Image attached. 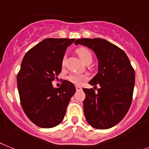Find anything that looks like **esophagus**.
<instances>
[{
    "instance_id": "obj_1",
    "label": "esophagus",
    "mask_w": 149,
    "mask_h": 149,
    "mask_svg": "<svg viewBox=\"0 0 149 149\" xmlns=\"http://www.w3.org/2000/svg\"><path fill=\"white\" fill-rule=\"evenodd\" d=\"M76 89H77V91H80V90H82V88H81L80 86H76Z\"/></svg>"
}]
</instances>
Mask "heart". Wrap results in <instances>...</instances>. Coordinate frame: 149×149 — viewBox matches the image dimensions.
Wrapping results in <instances>:
<instances>
[{"instance_id":"heart-1","label":"heart","mask_w":149,"mask_h":149,"mask_svg":"<svg viewBox=\"0 0 149 149\" xmlns=\"http://www.w3.org/2000/svg\"><path fill=\"white\" fill-rule=\"evenodd\" d=\"M77 54H78L79 57L82 60L83 62H86L88 60H92V54L90 52L89 50L85 47H81L79 49L77 50ZM65 65V58H63L62 61V66ZM86 79V77L85 75L82 74H76V73H72L70 74L68 77V80L70 82L73 83L75 85H80L82 82Z\"/></svg>"}]
</instances>
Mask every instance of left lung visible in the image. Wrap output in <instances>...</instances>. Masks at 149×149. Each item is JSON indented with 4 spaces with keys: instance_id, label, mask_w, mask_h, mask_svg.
<instances>
[{
    "instance_id": "1",
    "label": "left lung",
    "mask_w": 149,
    "mask_h": 149,
    "mask_svg": "<svg viewBox=\"0 0 149 149\" xmlns=\"http://www.w3.org/2000/svg\"><path fill=\"white\" fill-rule=\"evenodd\" d=\"M75 45L92 49L98 61V72L88 82L95 88L99 85L98 92L83 88L86 120L95 129L111 128L122 120L130 109L135 85L134 70L124 51L107 40L80 38L76 40Z\"/></svg>"
}]
</instances>
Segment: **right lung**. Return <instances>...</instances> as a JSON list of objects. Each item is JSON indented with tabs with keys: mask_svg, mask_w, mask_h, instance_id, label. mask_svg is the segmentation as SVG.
Returning <instances> with one entry per match:
<instances>
[{
	"mask_svg": "<svg viewBox=\"0 0 149 149\" xmlns=\"http://www.w3.org/2000/svg\"><path fill=\"white\" fill-rule=\"evenodd\" d=\"M74 38H45L26 54L17 75L21 105L29 119L42 128L61 123L76 87L67 80L60 88L52 81L59 75L67 47Z\"/></svg>",
	"mask_w": 149,
	"mask_h": 149,
	"instance_id": "right-lung-1",
	"label": "right lung"
}]
</instances>
